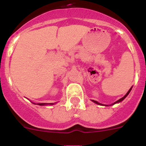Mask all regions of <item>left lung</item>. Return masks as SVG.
<instances>
[{
	"instance_id": "left-lung-1",
	"label": "left lung",
	"mask_w": 146,
	"mask_h": 146,
	"mask_svg": "<svg viewBox=\"0 0 146 146\" xmlns=\"http://www.w3.org/2000/svg\"><path fill=\"white\" fill-rule=\"evenodd\" d=\"M131 88L129 89V91H128V92L126 93V95H125L124 96H123V97L121 98V99H118V101H116V102H114V103H113V104H110V105H113V104H116V103L121 102H122V101H123V99H124L126 97V96H128V94H129V92H130V91H131ZM92 102H94V103H96V104H99V105H103V104H101V103H99V102H96V101H94V100H92ZM106 106H108V105H106Z\"/></svg>"
}]
</instances>
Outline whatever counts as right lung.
<instances>
[{
	"instance_id": "obj_1",
	"label": "right lung",
	"mask_w": 146,
	"mask_h": 146,
	"mask_svg": "<svg viewBox=\"0 0 146 146\" xmlns=\"http://www.w3.org/2000/svg\"><path fill=\"white\" fill-rule=\"evenodd\" d=\"M38 104V105H42H42H46V104H52V103H38V104Z\"/></svg>"
}]
</instances>
